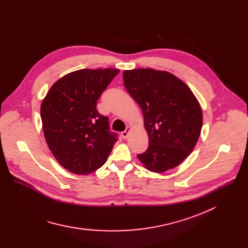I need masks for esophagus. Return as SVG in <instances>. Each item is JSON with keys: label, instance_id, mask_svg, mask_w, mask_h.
Here are the masks:
<instances>
[{"label": "esophagus", "instance_id": "esophagus-1", "mask_svg": "<svg viewBox=\"0 0 248 248\" xmlns=\"http://www.w3.org/2000/svg\"><path fill=\"white\" fill-rule=\"evenodd\" d=\"M130 130H131V128L129 127V126H127L126 127V129L124 130V131H123L122 132V136H123V138H127V136H128V134H129V132H130Z\"/></svg>", "mask_w": 248, "mask_h": 248}]
</instances>
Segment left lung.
Listing matches in <instances>:
<instances>
[{"label": "left lung", "mask_w": 248, "mask_h": 248, "mask_svg": "<svg viewBox=\"0 0 248 248\" xmlns=\"http://www.w3.org/2000/svg\"><path fill=\"white\" fill-rule=\"evenodd\" d=\"M124 83L142 110L148 149L137 155L150 171L164 172L178 167L194 149L203 115L190 88L165 70H124Z\"/></svg>", "instance_id": "obj_1"}]
</instances>
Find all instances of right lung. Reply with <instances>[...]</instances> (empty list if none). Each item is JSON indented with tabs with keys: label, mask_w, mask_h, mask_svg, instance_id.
I'll return each instance as SVG.
<instances>
[{
	"label": "right lung",
	"mask_w": 248,
	"mask_h": 248,
	"mask_svg": "<svg viewBox=\"0 0 248 248\" xmlns=\"http://www.w3.org/2000/svg\"><path fill=\"white\" fill-rule=\"evenodd\" d=\"M115 68H84L57 80L41 104L46 142L58 163L76 174L101 168L118 141L109 131L108 118L96 109L97 101L113 78Z\"/></svg>",
	"instance_id": "obj_1"
}]
</instances>
